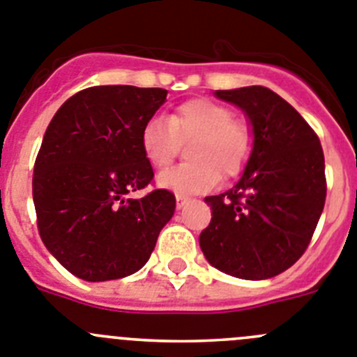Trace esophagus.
Wrapping results in <instances>:
<instances>
[{
	"instance_id": "34e87169",
	"label": "esophagus",
	"mask_w": 357,
	"mask_h": 357,
	"mask_svg": "<svg viewBox=\"0 0 357 357\" xmlns=\"http://www.w3.org/2000/svg\"><path fill=\"white\" fill-rule=\"evenodd\" d=\"M176 202H178V208L181 210L186 202H190V197H186V195H183V194H178V195H176Z\"/></svg>"
}]
</instances>
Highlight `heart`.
<instances>
[{
    "label": "heart",
    "instance_id": "heart-1",
    "mask_svg": "<svg viewBox=\"0 0 357 357\" xmlns=\"http://www.w3.org/2000/svg\"><path fill=\"white\" fill-rule=\"evenodd\" d=\"M188 144L183 165L158 176V185L176 194H201L218 179L240 174L252 153L249 124L234 119L226 105L204 98L183 102L165 117H151L140 131V147L155 169L167 167Z\"/></svg>",
    "mask_w": 357,
    "mask_h": 357
}]
</instances>
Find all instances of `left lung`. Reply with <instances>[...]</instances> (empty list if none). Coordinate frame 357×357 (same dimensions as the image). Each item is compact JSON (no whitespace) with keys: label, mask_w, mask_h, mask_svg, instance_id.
<instances>
[{"label":"left lung","mask_w":357,"mask_h":357,"mask_svg":"<svg viewBox=\"0 0 357 357\" xmlns=\"http://www.w3.org/2000/svg\"><path fill=\"white\" fill-rule=\"evenodd\" d=\"M245 114L252 153L238 183L204 199L211 222L199 236L210 265L259 281L281 274L304 255L326 202L320 140L281 96L266 86L215 91Z\"/></svg>","instance_id":"1"}]
</instances>
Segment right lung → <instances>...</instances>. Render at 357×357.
I'll use <instances>...</instances> for the list:
<instances>
[{"instance_id":"obj_1","label":"right lung","mask_w":357,"mask_h":357,"mask_svg":"<svg viewBox=\"0 0 357 357\" xmlns=\"http://www.w3.org/2000/svg\"><path fill=\"white\" fill-rule=\"evenodd\" d=\"M165 98L163 89L91 86L67 99L44 133L33 169L38 233L83 281L140 271L174 215V194L163 188L126 199L155 176L140 131Z\"/></svg>"}]
</instances>
